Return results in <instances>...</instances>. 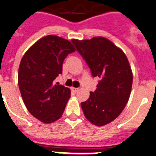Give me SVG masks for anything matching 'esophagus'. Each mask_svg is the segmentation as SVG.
<instances>
[{"instance_id":"obj_1","label":"esophagus","mask_w":156,"mask_h":156,"mask_svg":"<svg viewBox=\"0 0 156 156\" xmlns=\"http://www.w3.org/2000/svg\"><path fill=\"white\" fill-rule=\"evenodd\" d=\"M71 90H72V92H74V93H77V92L78 91V88L72 87V88H71Z\"/></svg>"}]
</instances>
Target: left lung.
<instances>
[{
  "mask_svg": "<svg viewBox=\"0 0 156 156\" xmlns=\"http://www.w3.org/2000/svg\"><path fill=\"white\" fill-rule=\"evenodd\" d=\"M71 41L93 76L100 78L97 89L81 104L84 115L93 125H107L121 114L130 96L133 73L128 59L121 48L104 37Z\"/></svg>",
  "mask_w": 156,
  "mask_h": 156,
  "instance_id": "left-lung-1",
  "label": "left lung"
}]
</instances>
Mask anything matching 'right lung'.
<instances>
[{"label": "right lung", "mask_w": 156, "mask_h": 156, "mask_svg": "<svg viewBox=\"0 0 156 156\" xmlns=\"http://www.w3.org/2000/svg\"><path fill=\"white\" fill-rule=\"evenodd\" d=\"M75 48L68 40L55 35L39 39L20 62L18 84L28 112L41 122L52 123L63 115L70 89L53 81L62 74L63 63Z\"/></svg>", "instance_id": "add662e5"}]
</instances>
